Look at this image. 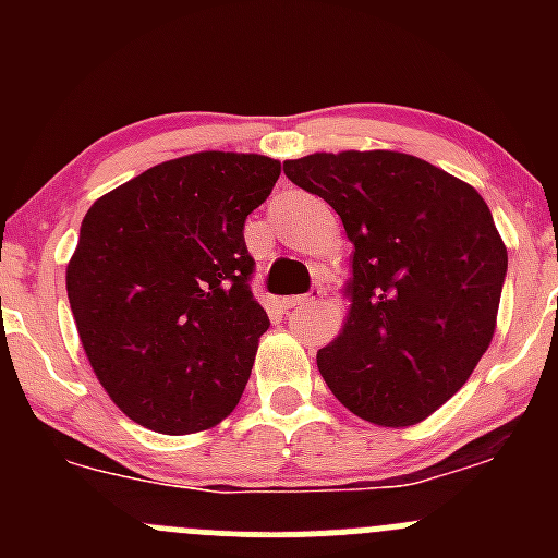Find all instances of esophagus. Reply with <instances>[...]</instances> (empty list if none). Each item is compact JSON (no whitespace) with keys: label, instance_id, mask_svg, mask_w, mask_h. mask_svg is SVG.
I'll list each match as a JSON object with an SVG mask.
<instances>
[{"label":"esophagus","instance_id":"1","mask_svg":"<svg viewBox=\"0 0 558 558\" xmlns=\"http://www.w3.org/2000/svg\"><path fill=\"white\" fill-rule=\"evenodd\" d=\"M318 296H320V289H318V286H313V289L307 291V294H300V296H286V300H280V307H283V311H294V307L307 305V302L318 300Z\"/></svg>","mask_w":558,"mask_h":558}]
</instances>
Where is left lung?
Returning <instances> with one entry per match:
<instances>
[{"instance_id": "8db88e82", "label": "left lung", "mask_w": 558, "mask_h": 558, "mask_svg": "<svg viewBox=\"0 0 558 558\" xmlns=\"http://www.w3.org/2000/svg\"><path fill=\"white\" fill-rule=\"evenodd\" d=\"M335 207L353 243L351 311L318 351L326 386L359 418L410 426L466 384L497 326L508 247L472 185L397 150L286 161Z\"/></svg>"}]
</instances>
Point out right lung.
Here are the masks:
<instances>
[{
    "instance_id": "obj_1",
    "label": "right lung",
    "mask_w": 558,
    "mask_h": 558,
    "mask_svg": "<svg viewBox=\"0 0 558 558\" xmlns=\"http://www.w3.org/2000/svg\"><path fill=\"white\" fill-rule=\"evenodd\" d=\"M280 161L256 154L180 156L92 205L66 264L83 351L112 402L145 429L191 435L243 397L258 337L245 218Z\"/></svg>"
}]
</instances>
